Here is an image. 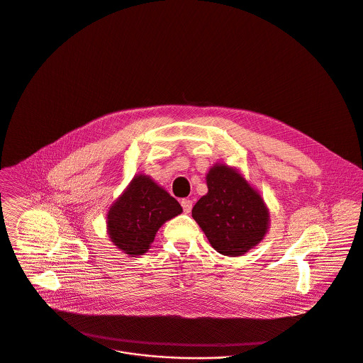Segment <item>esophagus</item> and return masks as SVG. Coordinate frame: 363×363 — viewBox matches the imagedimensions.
<instances>
[{"instance_id": "1", "label": "esophagus", "mask_w": 363, "mask_h": 363, "mask_svg": "<svg viewBox=\"0 0 363 363\" xmlns=\"http://www.w3.org/2000/svg\"><path fill=\"white\" fill-rule=\"evenodd\" d=\"M180 204H182V207H183L184 213H190L191 208H193V201L189 200V199H183V200L180 201Z\"/></svg>"}]
</instances>
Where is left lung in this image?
I'll return each mask as SVG.
<instances>
[{"label":"left lung","instance_id":"1","mask_svg":"<svg viewBox=\"0 0 363 363\" xmlns=\"http://www.w3.org/2000/svg\"><path fill=\"white\" fill-rule=\"evenodd\" d=\"M208 191L193 207L191 216L211 247L238 257L267 234L268 208L257 190L233 167L217 163L207 173Z\"/></svg>","mask_w":363,"mask_h":363}]
</instances>
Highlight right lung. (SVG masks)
Returning <instances> with one entry per match:
<instances>
[{
	"instance_id": "right-lung-1",
	"label": "right lung",
	"mask_w": 363,
	"mask_h": 363,
	"mask_svg": "<svg viewBox=\"0 0 363 363\" xmlns=\"http://www.w3.org/2000/svg\"><path fill=\"white\" fill-rule=\"evenodd\" d=\"M182 211L179 201L155 180L138 174L108 211L109 238L125 254L142 255L157 230Z\"/></svg>"
}]
</instances>
